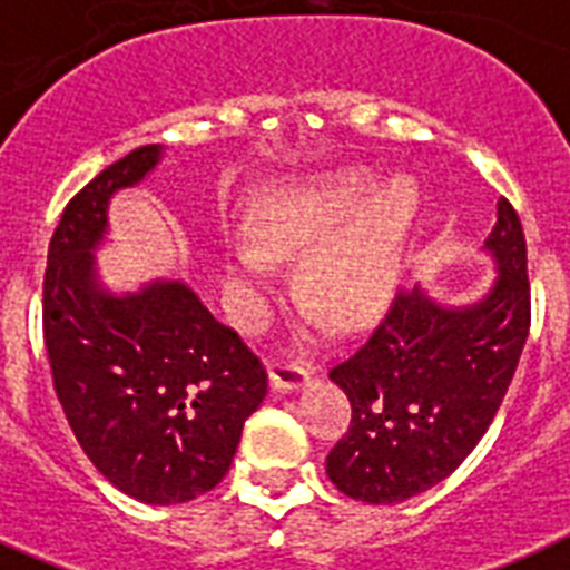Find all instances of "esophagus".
I'll return each instance as SVG.
<instances>
[{
  "label": "esophagus",
  "mask_w": 570,
  "mask_h": 570,
  "mask_svg": "<svg viewBox=\"0 0 570 570\" xmlns=\"http://www.w3.org/2000/svg\"><path fill=\"white\" fill-rule=\"evenodd\" d=\"M305 381H308V373L291 364H274L267 373V387L274 393H294V390L305 387Z\"/></svg>",
  "instance_id": "34e87169"
}]
</instances>
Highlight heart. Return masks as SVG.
<instances>
[{
  "label": "heart",
  "instance_id": "1",
  "mask_svg": "<svg viewBox=\"0 0 570 570\" xmlns=\"http://www.w3.org/2000/svg\"><path fill=\"white\" fill-rule=\"evenodd\" d=\"M420 195L411 180L375 191L366 171L282 183L253 200L247 233L220 244V276L235 317L253 326L274 285V258L303 256L305 308L332 328L381 314L402 276Z\"/></svg>",
  "mask_w": 570,
  "mask_h": 570
}]
</instances>
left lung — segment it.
I'll return each instance as SVG.
<instances>
[{
	"label": "left lung",
	"instance_id": "left-lung-1",
	"mask_svg": "<svg viewBox=\"0 0 570 570\" xmlns=\"http://www.w3.org/2000/svg\"><path fill=\"white\" fill-rule=\"evenodd\" d=\"M481 250L495 279L478 299L440 303L416 285L328 373L352 404L350 431L326 458L343 495L407 501L445 481L487 434L530 328L528 244L504 197Z\"/></svg>",
	"mask_w": 570,
	"mask_h": 570
}]
</instances>
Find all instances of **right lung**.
<instances>
[{"label": "right lung", "instance_id": "1", "mask_svg": "<svg viewBox=\"0 0 570 570\" xmlns=\"http://www.w3.org/2000/svg\"><path fill=\"white\" fill-rule=\"evenodd\" d=\"M163 157V145L130 150L69 200L42 282L46 352L75 440L112 487L154 507L218 487L267 393L256 355L186 282L116 291L98 274L110 200Z\"/></svg>", "mask_w": 570, "mask_h": 570}]
</instances>
